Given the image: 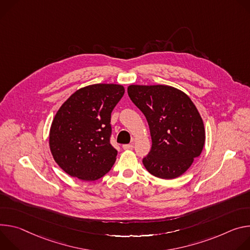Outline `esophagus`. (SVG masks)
Wrapping results in <instances>:
<instances>
[{
  "label": "esophagus",
  "mask_w": 250,
  "mask_h": 250,
  "mask_svg": "<svg viewBox=\"0 0 250 250\" xmlns=\"http://www.w3.org/2000/svg\"><path fill=\"white\" fill-rule=\"evenodd\" d=\"M122 148H123L124 150H132V149L134 148V146H133L132 144H125V145L122 146Z\"/></svg>",
  "instance_id": "1"
}]
</instances>
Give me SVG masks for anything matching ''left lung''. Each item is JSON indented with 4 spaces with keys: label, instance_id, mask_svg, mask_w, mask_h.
I'll return each mask as SVG.
<instances>
[{
    "label": "left lung",
    "instance_id": "left-lung-1",
    "mask_svg": "<svg viewBox=\"0 0 250 250\" xmlns=\"http://www.w3.org/2000/svg\"><path fill=\"white\" fill-rule=\"evenodd\" d=\"M128 95L145 115L152 148L143 159L147 171L171 180L183 175L203 151L206 134L195 104L168 85H130Z\"/></svg>",
    "mask_w": 250,
    "mask_h": 250
}]
</instances>
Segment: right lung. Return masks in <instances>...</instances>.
Returning a JSON list of instances; mask_svg holds the SVG:
<instances>
[{"mask_svg":"<svg viewBox=\"0 0 250 250\" xmlns=\"http://www.w3.org/2000/svg\"><path fill=\"white\" fill-rule=\"evenodd\" d=\"M117 84H93L75 91L51 123L49 147L54 161L69 176L95 181L116 161L111 145L112 110L124 95Z\"/></svg>","mask_w":250,"mask_h":250,"instance_id":"1","label":"right lung"}]
</instances>
